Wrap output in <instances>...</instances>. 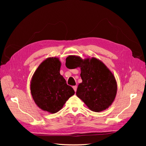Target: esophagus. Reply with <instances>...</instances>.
<instances>
[{
    "mask_svg": "<svg viewBox=\"0 0 146 146\" xmlns=\"http://www.w3.org/2000/svg\"><path fill=\"white\" fill-rule=\"evenodd\" d=\"M73 88H74V90L75 92H76V91H77V86H73Z\"/></svg>",
    "mask_w": 146,
    "mask_h": 146,
    "instance_id": "1",
    "label": "esophagus"
}]
</instances>
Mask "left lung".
Listing matches in <instances>:
<instances>
[{
  "instance_id": "left-lung-1",
  "label": "left lung",
  "mask_w": 146,
  "mask_h": 146,
  "mask_svg": "<svg viewBox=\"0 0 146 146\" xmlns=\"http://www.w3.org/2000/svg\"><path fill=\"white\" fill-rule=\"evenodd\" d=\"M66 66L69 68H80L82 82L78 86L76 95L88 108L100 112L111 105L117 94V82L102 61L95 57L83 60L80 56L69 55Z\"/></svg>"
}]
</instances>
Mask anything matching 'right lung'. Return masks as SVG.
I'll use <instances>...</instances> for the list:
<instances>
[{"label":"right lung","mask_w":146,"mask_h":146,"mask_svg":"<svg viewBox=\"0 0 146 146\" xmlns=\"http://www.w3.org/2000/svg\"><path fill=\"white\" fill-rule=\"evenodd\" d=\"M61 65L58 58H46L39 65L30 81V92L35 103L52 114L59 111L75 93L60 73Z\"/></svg>","instance_id":"obj_1"}]
</instances>
